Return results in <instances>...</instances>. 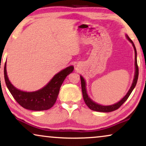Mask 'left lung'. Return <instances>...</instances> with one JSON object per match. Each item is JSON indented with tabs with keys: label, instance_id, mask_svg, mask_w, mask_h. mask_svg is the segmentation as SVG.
<instances>
[{
	"label": "left lung",
	"instance_id": "obj_1",
	"mask_svg": "<svg viewBox=\"0 0 146 146\" xmlns=\"http://www.w3.org/2000/svg\"><path fill=\"white\" fill-rule=\"evenodd\" d=\"M126 37H127V38L128 39V40L130 42L131 44H132L133 48H134V50H135V71L134 78H133V83H132V84H131V86L130 87V88H129V91L127 92L126 95H125V96L123 97V98L121 99L120 101L118 102L117 103L114 104H113V105H110V106H102V105L98 104L94 102H93L90 98L89 96L87 94L86 89V82L84 80V78L82 76H80L82 91L84 100L86 104L88 106V107L90 110H92L101 111V112H110V111L116 110L117 109H118L120 107L125 101L127 100V99L128 98L129 95L131 94V92L133 91V90L134 89L135 85H136L137 78H138V74H139V70H138V66H137V52H136V49H135L134 44H133L132 40L129 38V36L127 35H126Z\"/></svg>",
	"mask_w": 146,
	"mask_h": 146
}]
</instances>
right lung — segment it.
Instances as JSON below:
<instances>
[{
	"label": "right lung",
	"mask_w": 146,
	"mask_h": 146,
	"mask_svg": "<svg viewBox=\"0 0 146 146\" xmlns=\"http://www.w3.org/2000/svg\"><path fill=\"white\" fill-rule=\"evenodd\" d=\"M72 66L56 74L44 87L31 92L21 91L11 83L7 74V64L4 68V75L7 86L15 100L24 108L34 111L46 110L52 108L56 101L62 84L66 78L72 72Z\"/></svg>",
	"instance_id": "obj_1"
}]
</instances>
